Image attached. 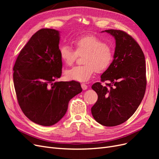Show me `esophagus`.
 Masks as SVG:
<instances>
[{"label": "esophagus", "mask_w": 159, "mask_h": 159, "mask_svg": "<svg viewBox=\"0 0 159 159\" xmlns=\"http://www.w3.org/2000/svg\"><path fill=\"white\" fill-rule=\"evenodd\" d=\"M81 88H82V89L84 90H85V89H88V85H86V84H84V83L81 84Z\"/></svg>", "instance_id": "obj_1"}]
</instances>
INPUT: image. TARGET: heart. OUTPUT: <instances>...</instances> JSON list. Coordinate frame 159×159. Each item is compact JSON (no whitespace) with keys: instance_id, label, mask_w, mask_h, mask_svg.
Segmentation results:
<instances>
[{"instance_id":"1","label":"heart","mask_w":159,"mask_h":159,"mask_svg":"<svg viewBox=\"0 0 159 159\" xmlns=\"http://www.w3.org/2000/svg\"><path fill=\"white\" fill-rule=\"evenodd\" d=\"M75 50L69 45L60 48L61 60L67 66H71L78 58L83 56L84 65L75 66L66 70L65 74L70 80L84 82L88 81L95 70L102 72L106 70L111 64L113 52L109 44L95 36H85L74 41Z\"/></svg>"}]
</instances>
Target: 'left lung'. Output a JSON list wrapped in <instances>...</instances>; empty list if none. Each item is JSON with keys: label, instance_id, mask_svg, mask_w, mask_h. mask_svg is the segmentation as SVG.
Listing matches in <instances>:
<instances>
[{"label": "left lung", "instance_id": "1", "mask_svg": "<svg viewBox=\"0 0 159 159\" xmlns=\"http://www.w3.org/2000/svg\"><path fill=\"white\" fill-rule=\"evenodd\" d=\"M103 32L115 38L116 46L112 63L101 75V81L108 84L96 82L91 87L98 95L91 113L101 125L113 127L125 122L141 103L147 85L146 64L143 52L132 36L120 30Z\"/></svg>", "mask_w": 159, "mask_h": 159}]
</instances>
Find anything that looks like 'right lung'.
I'll use <instances>...</instances> for the list:
<instances>
[{
    "instance_id": "1",
    "label": "right lung",
    "mask_w": 159,
    "mask_h": 159,
    "mask_svg": "<svg viewBox=\"0 0 159 159\" xmlns=\"http://www.w3.org/2000/svg\"><path fill=\"white\" fill-rule=\"evenodd\" d=\"M59 43V31H37L21 50L13 68L18 104L30 121L42 126L58 122L70 100L82 91L78 81H56L62 68Z\"/></svg>"
}]
</instances>
